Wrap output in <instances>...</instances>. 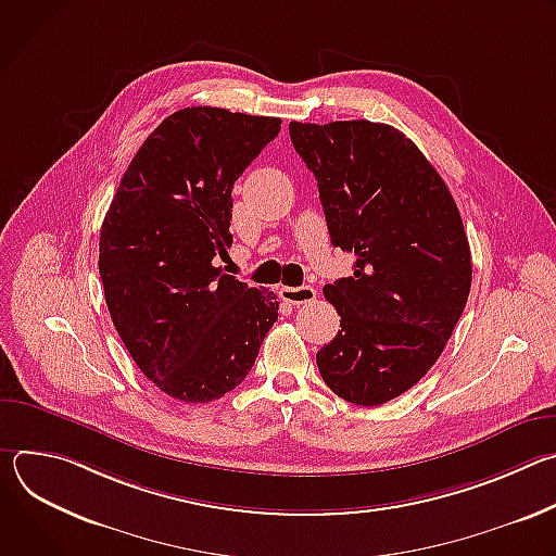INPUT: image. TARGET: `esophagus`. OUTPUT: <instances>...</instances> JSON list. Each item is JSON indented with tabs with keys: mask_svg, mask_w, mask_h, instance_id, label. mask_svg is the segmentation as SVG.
<instances>
[{
	"mask_svg": "<svg viewBox=\"0 0 556 556\" xmlns=\"http://www.w3.org/2000/svg\"><path fill=\"white\" fill-rule=\"evenodd\" d=\"M279 296H281L286 303L303 305V303H312V301L316 299V290H314L312 286H299V288L283 286V288H279Z\"/></svg>",
	"mask_w": 556,
	"mask_h": 556,
	"instance_id": "obj_1",
	"label": "esophagus"
}]
</instances>
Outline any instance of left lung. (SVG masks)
<instances>
[{"label":"left lung","mask_w":556,"mask_h":556,"mask_svg":"<svg viewBox=\"0 0 556 556\" xmlns=\"http://www.w3.org/2000/svg\"><path fill=\"white\" fill-rule=\"evenodd\" d=\"M319 185L332 247L354 275L324 288L339 334L316 352L343 401L376 407L412 389L440 358L470 292V249L455 200L425 153L371 121L290 123Z\"/></svg>","instance_id":"8db88e82"}]
</instances>
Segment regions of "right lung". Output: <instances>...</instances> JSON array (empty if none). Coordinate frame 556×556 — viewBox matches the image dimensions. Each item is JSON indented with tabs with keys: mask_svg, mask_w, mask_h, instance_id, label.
Instances as JSON below:
<instances>
[{
	"mask_svg": "<svg viewBox=\"0 0 556 556\" xmlns=\"http://www.w3.org/2000/svg\"><path fill=\"white\" fill-rule=\"evenodd\" d=\"M281 121L185 108L140 144L101 226L99 273L114 328L172 399L211 403L240 384L277 321L266 288L215 266L232 244V185Z\"/></svg>",
	"mask_w": 556,
	"mask_h": 556,
	"instance_id": "1",
	"label": "right lung"
}]
</instances>
